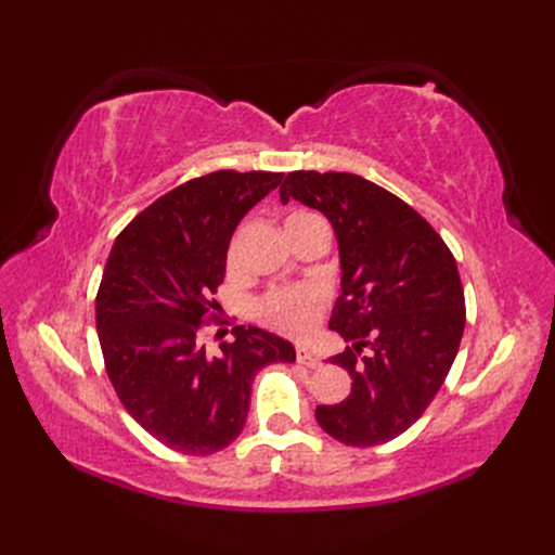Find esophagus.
Returning a JSON list of instances; mask_svg holds the SVG:
<instances>
[{
  "instance_id": "obj_1",
  "label": "esophagus",
  "mask_w": 555,
  "mask_h": 555,
  "mask_svg": "<svg viewBox=\"0 0 555 555\" xmlns=\"http://www.w3.org/2000/svg\"><path fill=\"white\" fill-rule=\"evenodd\" d=\"M296 361L306 367H319V363H322L308 347H296Z\"/></svg>"
}]
</instances>
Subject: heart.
<instances>
[{"label":"heart","instance_id":"obj_1","mask_svg":"<svg viewBox=\"0 0 555 555\" xmlns=\"http://www.w3.org/2000/svg\"><path fill=\"white\" fill-rule=\"evenodd\" d=\"M314 220H322V217L300 210L292 212L284 227L294 229ZM241 245L243 236L238 233L227 249L229 273L241 271ZM319 310H322V294L314 287H275L271 292H266L255 304V314L263 326L284 335H294V338H304V335H308L314 328Z\"/></svg>","mask_w":555,"mask_h":555}]
</instances>
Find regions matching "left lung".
Listing matches in <instances>:
<instances>
[{
    "label": "left lung",
    "mask_w": 555,
    "mask_h": 555,
    "mask_svg": "<svg viewBox=\"0 0 555 555\" xmlns=\"http://www.w3.org/2000/svg\"><path fill=\"white\" fill-rule=\"evenodd\" d=\"M280 198L324 212L340 245L343 294L328 326L351 345L331 363L351 375V393L319 405L317 422L347 447L389 442L426 412L459 354L456 259L412 206L361 176L292 171Z\"/></svg>",
    "instance_id": "left-lung-1"
}]
</instances>
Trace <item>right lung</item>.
Returning <instances> with one entry per match:
<instances>
[{"instance_id":"add662e5","label":"right lung","mask_w":555,"mask_h":555,"mask_svg":"<svg viewBox=\"0 0 555 555\" xmlns=\"http://www.w3.org/2000/svg\"><path fill=\"white\" fill-rule=\"evenodd\" d=\"M282 173L215 171L159 196L122 229L96 292L104 365L125 410L164 447L210 456L238 438L261 367L294 363L292 343L222 326L212 298L233 231ZM227 333V331H224ZM212 340V343H215Z\"/></svg>"}]
</instances>
